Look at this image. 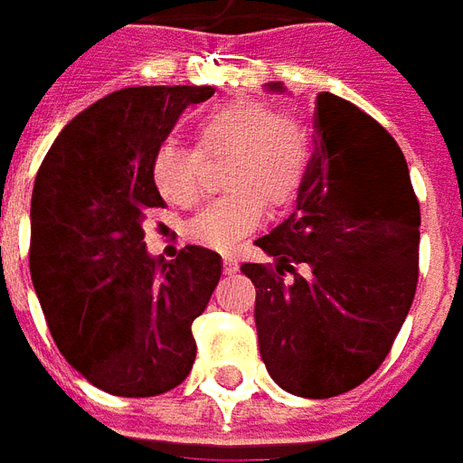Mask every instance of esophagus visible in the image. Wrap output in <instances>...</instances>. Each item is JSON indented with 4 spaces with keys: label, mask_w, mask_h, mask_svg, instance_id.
Masks as SVG:
<instances>
[{
    "label": "esophagus",
    "mask_w": 463,
    "mask_h": 463,
    "mask_svg": "<svg viewBox=\"0 0 463 463\" xmlns=\"http://www.w3.org/2000/svg\"><path fill=\"white\" fill-rule=\"evenodd\" d=\"M222 270H225V275H232V272L238 270V262H235L232 252H222Z\"/></svg>",
    "instance_id": "34e87169"
}]
</instances>
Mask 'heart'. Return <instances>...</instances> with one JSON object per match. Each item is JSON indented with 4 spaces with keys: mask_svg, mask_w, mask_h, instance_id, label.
I'll list each match as a JSON object with an SVG mask.
<instances>
[{
    "mask_svg": "<svg viewBox=\"0 0 463 463\" xmlns=\"http://www.w3.org/2000/svg\"><path fill=\"white\" fill-rule=\"evenodd\" d=\"M203 156H225L221 183L228 193L211 201L188 222V235L228 250L262 221L265 201L285 208L300 195L312 165V133L288 111L235 99L203 114L195 123ZM201 153L165 141L156 151L151 175L165 201L188 208L205 193Z\"/></svg>",
    "mask_w": 463,
    "mask_h": 463,
    "instance_id": "b5f03b06",
    "label": "heart"
}]
</instances>
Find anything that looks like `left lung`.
<instances>
[{"label": "left lung", "instance_id": "obj_1", "mask_svg": "<svg viewBox=\"0 0 463 463\" xmlns=\"http://www.w3.org/2000/svg\"><path fill=\"white\" fill-rule=\"evenodd\" d=\"M265 89L285 91L280 81ZM315 128L295 213L255 241L272 265L241 270L255 285L258 345L275 384L327 399L374 374L407 320L421 218L404 153L372 116L322 91Z\"/></svg>", "mask_w": 463, "mask_h": 463}]
</instances>
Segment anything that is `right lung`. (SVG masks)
<instances>
[{
    "mask_svg": "<svg viewBox=\"0 0 463 463\" xmlns=\"http://www.w3.org/2000/svg\"><path fill=\"white\" fill-rule=\"evenodd\" d=\"M213 86H133L66 123L36 173L29 268L56 347L94 387L156 397L195 359L191 325L221 280V255L146 250V211L163 208L151 163L183 109Z\"/></svg>",
    "mask_w": 463,
    "mask_h": 463,
    "instance_id": "1",
    "label": "right lung"
}]
</instances>
